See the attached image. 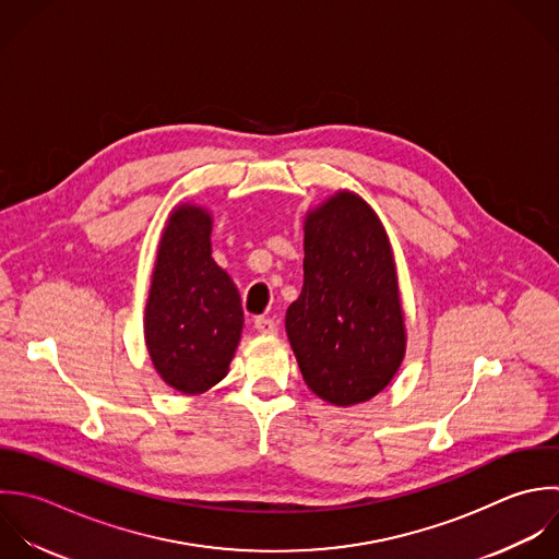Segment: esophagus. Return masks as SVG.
I'll return each mask as SVG.
<instances>
[{"instance_id": "1", "label": "esophagus", "mask_w": 559, "mask_h": 559, "mask_svg": "<svg viewBox=\"0 0 559 559\" xmlns=\"http://www.w3.org/2000/svg\"><path fill=\"white\" fill-rule=\"evenodd\" d=\"M254 329H257L259 333H263V335H274V333L278 331V324H276L272 318L259 316V318L254 320Z\"/></svg>"}]
</instances>
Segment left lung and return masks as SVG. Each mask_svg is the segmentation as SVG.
I'll return each instance as SVG.
<instances>
[{
  "mask_svg": "<svg viewBox=\"0 0 559 559\" xmlns=\"http://www.w3.org/2000/svg\"><path fill=\"white\" fill-rule=\"evenodd\" d=\"M305 383L348 407L377 396L405 355L388 235L374 211L337 193L307 215L305 285L285 316Z\"/></svg>",
  "mask_w": 559,
  "mask_h": 559,
  "instance_id": "left-lung-1",
  "label": "left lung"
}]
</instances>
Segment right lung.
<instances>
[{"mask_svg":"<svg viewBox=\"0 0 559 559\" xmlns=\"http://www.w3.org/2000/svg\"><path fill=\"white\" fill-rule=\"evenodd\" d=\"M209 235L211 217L202 209L171 213L145 307L154 368L182 394H200L226 377L243 326L239 292L211 259Z\"/></svg>","mask_w":559,"mask_h":559,"instance_id":"obj_1","label":"right lung"}]
</instances>
